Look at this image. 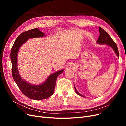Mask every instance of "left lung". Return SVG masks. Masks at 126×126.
Masks as SVG:
<instances>
[{
    "label": "left lung",
    "instance_id": "left-lung-1",
    "mask_svg": "<svg viewBox=\"0 0 126 126\" xmlns=\"http://www.w3.org/2000/svg\"><path fill=\"white\" fill-rule=\"evenodd\" d=\"M99 31L100 35L98 38V39L97 40V43L99 44H107L108 46H109L111 47L113 49V50L115 51L116 54L118 56V57H119V51H118L117 46L115 42H114V41L112 40L111 38L110 37L109 34L105 30L101 28L100 27H99ZM74 88L76 94L79 95V96L85 97L84 96H83V95L81 94L78 92L77 89H76L75 86H74Z\"/></svg>",
    "mask_w": 126,
    "mask_h": 126
}]
</instances>
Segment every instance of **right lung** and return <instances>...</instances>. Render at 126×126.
<instances>
[{
    "label": "right lung",
    "mask_w": 126,
    "mask_h": 126,
    "mask_svg": "<svg viewBox=\"0 0 126 126\" xmlns=\"http://www.w3.org/2000/svg\"><path fill=\"white\" fill-rule=\"evenodd\" d=\"M45 35L38 28L27 30L21 33L15 41L10 52L12 66V76L15 82L26 97L33 100L45 99L50 97L54 92L57 78L62 74L63 69L53 73L44 83L39 85H32L22 79L19 73L17 67V56L20 46L29 38L45 36Z\"/></svg>",
    "instance_id": "add662e5"
}]
</instances>
